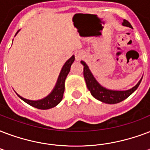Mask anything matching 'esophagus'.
Segmentation results:
<instances>
[{"label": "esophagus", "mask_w": 150, "mask_h": 150, "mask_svg": "<svg viewBox=\"0 0 150 150\" xmlns=\"http://www.w3.org/2000/svg\"><path fill=\"white\" fill-rule=\"evenodd\" d=\"M75 60H77V61H79V60H82V58H83V53L82 52H75Z\"/></svg>", "instance_id": "obj_1"}]
</instances>
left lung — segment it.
<instances>
[{"label":"left lung","mask_w":150,"mask_h":150,"mask_svg":"<svg viewBox=\"0 0 150 150\" xmlns=\"http://www.w3.org/2000/svg\"><path fill=\"white\" fill-rule=\"evenodd\" d=\"M123 25L126 26V27H131V23L126 19L123 20ZM81 63L84 66V67H83V75L85 78V81L86 83L88 90H90L91 95L96 99H98V100L104 103H106V104H116V103L121 102L123 100H125L126 98H128L131 93H134L137 90V88L139 87V86L141 83L142 79H141V80L139 81L135 86H134L133 88H131L128 90L117 91V90H107L105 88L101 86L97 82V80L94 79L86 64L84 61H81Z\"/></svg>","instance_id":"obj_1"}]
</instances>
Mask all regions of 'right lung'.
Listing matches in <instances>:
<instances>
[{
    "instance_id": "add662e5",
    "label": "right lung",
    "mask_w": 150,
    "mask_h": 150,
    "mask_svg": "<svg viewBox=\"0 0 150 150\" xmlns=\"http://www.w3.org/2000/svg\"><path fill=\"white\" fill-rule=\"evenodd\" d=\"M74 61H75L74 56H72L69 60L66 61L64 65L63 66L60 75L58 77L57 85L52 91V93H50L49 96H47L46 98H45L44 99L39 100H30L22 98L19 94H17V95L19 96L23 101L27 103L30 105L33 106L34 108H39V109H49V108H53L56 105H57L62 100L64 92L65 79H66L67 75H68V73L70 71L71 66Z\"/></svg>"
}]
</instances>
